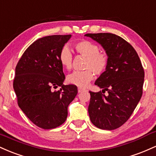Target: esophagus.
<instances>
[{
  "mask_svg": "<svg viewBox=\"0 0 156 156\" xmlns=\"http://www.w3.org/2000/svg\"><path fill=\"white\" fill-rule=\"evenodd\" d=\"M83 91H84V89H81V88H78V93H80V92H83Z\"/></svg>",
  "mask_w": 156,
  "mask_h": 156,
  "instance_id": "obj_1",
  "label": "esophagus"
}]
</instances>
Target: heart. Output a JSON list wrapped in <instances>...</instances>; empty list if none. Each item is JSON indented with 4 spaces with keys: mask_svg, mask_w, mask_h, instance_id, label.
I'll use <instances>...</instances> for the list:
<instances>
[{
    "mask_svg": "<svg viewBox=\"0 0 156 156\" xmlns=\"http://www.w3.org/2000/svg\"><path fill=\"white\" fill-rule=\"evenodd\" d=\"M77 53L86 57L83 71H76L69 75L67 80L69 83L84 88L93 80L94 73L102 75L108 66V55L100 51V47L88 39H81L74 44ZM58 60L64 69L69 70L72 68L73 55L67 46H64L58 54Z\"/></svg>",
    "mask_w": 156,
    "mask_h": 156,
    "instance_id": "b5f03b06",
    "label": "heart"
}]
</instances>
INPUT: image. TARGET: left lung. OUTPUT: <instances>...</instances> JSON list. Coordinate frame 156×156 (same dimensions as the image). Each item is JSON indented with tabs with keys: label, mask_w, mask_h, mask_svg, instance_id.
Listing matches in <instances>:
<instances>
[{
	"label": "left lung",
	"mask_w": 156,
	"mask_h": 156,
	"mask_svg": "<svg viewBox=\"0 0 156 156\" xmlns=\"http://www.w3.org/2000/svg\"><path fill=\"white\" fill-rule=\"evenodd\" d=\"M99 42L108 55L106 70L94 84L103 89L89 91L88 112L92 124L100 129L114 130L125 124L140 101L144 79V68L130 43L111 33L87 34ZM107 90L109 94L105 96Z\"/></svg>",
	"instance_id": "obj_1"
}]
</instances>
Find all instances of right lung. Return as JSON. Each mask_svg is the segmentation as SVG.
Here are the masks:
<instances>
[{
    "label": "right lung",
    "mask_w": 156,
    "mask_h": 156,
    "mask_svg": "<svg viewBox=\"0 0 156 156\" xmlns=\"http://www.w3.org/2000/svg\"><path fill=\"white\" fill-rule=\"evenodd\" d=\"M71 37H44L25 51L15 68L13 87L19 107L34 124L42 129L60 126L67 117V107L76 98L75 85H63L65 78L58 54ZM62 86L54 92L53 88Z\"/></svg>",
    "instance_id": "1"
}]
</instances>
